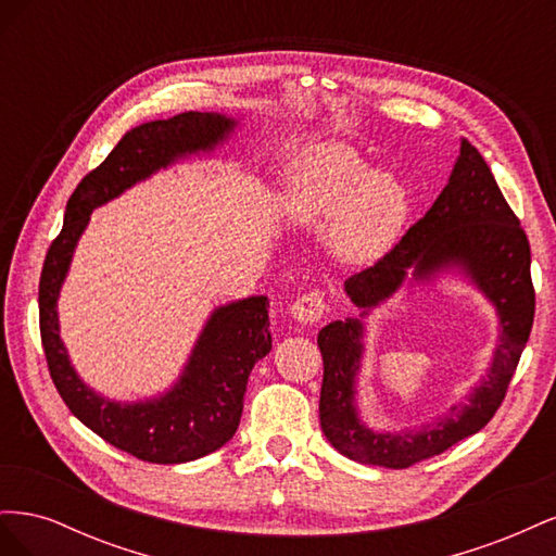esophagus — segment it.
I'll use <instances>...</instances> for the list:
<instances>
[{"label": "esophagus", "instance_id": "obj_1", "mask_svg": "<svg viewBox=\"0 0 556 556\" xmlns=\"http://www.w3.org/2000/svg\"><path fill=\"white\" fill-rule=\"evenodd\" d=\"M290 313H292V317L296 319L299 325H315V323H319V319L325 317L327 304H325L323 294L308 292V294L299 296L294 301V304L290 306Z\"/></svg>", "mask_w": 556, "mask_h": 556}]
</instances>
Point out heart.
Masks as SVG:
<instances>
[{"label":"heart","mask_w":556,"mask_h":556,"mask_svg":"<svg viewBox=\"0 0 556 556\" xmlns=\"http://www.w3.org/2000/svg\"><path fill=\"white\" fill-rule=\"evenodd\" d=\"M299 223H333L331 241L348 262L382 257L408 217V194L390 172H374L343 143L315 148L301 160L290 188Z\"/></svg>","instance_id":"obj_1"}]
</instances>
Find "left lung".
I'll return each instance as SVG.
<instances>
[{
    "label": "left lung",
    "mask_w": 556,
    "mask_h": 556,
    "mask_svg": "<svg viewBox=\"0 0 556 556\" xmlns=\"http://www.w3.org/2000/svg\"><path fill=\"white\" fill-rule=\"evenodd\" d=\"M459 275L495 306L500 339L488 376L464 404L419 430L382 432L368 428L356 403V378L365 346L363 319L401 289ZM357 317L333 319L319 329L325 378L319 425L327 441L348 459L408 468L478 433L501 406L525 350L535 311L531 250L527 233L503 199L494 174L466 139L459 143L447 185L427 215L408 229L394 250L343 285Z\"/></svg>",
    "instance_id": "obj_1"
}]
</instances>
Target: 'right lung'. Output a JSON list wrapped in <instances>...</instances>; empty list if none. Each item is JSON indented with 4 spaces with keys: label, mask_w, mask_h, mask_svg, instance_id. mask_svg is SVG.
Returning <instances> with one entry per match:
<instances>
[{
    "label": "right lung",
    "mask_w": 556,
    "mask_h": 556,
    "mask_svg": "<svg viewBox=\"0 0 556 556\" xmlns=\"http://www.w3.org/2000/svg\"><path fill=\"white\" fill-rule=\"evenodd\" d=\"M243 115L188 111L129 129L111 155L78 182L60 237L39 282L41 341L62 401L97 435L150 464H185L220 450L239 429L248 376L271 352L264 294L215 306L169 390L139 401L94 392L74 368L60 336L58 299L94 208L137 182L192 155H211L237 131Z\"/></svg>",
    "instance_id": "add662e5"
}]
</instances>
